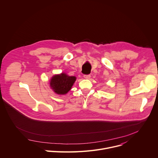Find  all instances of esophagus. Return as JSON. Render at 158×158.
<instances>
[{
  "label": "esophagus",
  "mask_w": 158,
  "mask_h": 158,
  "mask_svg": "<svg viewBox=\"0 0 158 158\" xmlns=\"http://www.w3.org/2000/svg\"><path fill=\"white\" fill-rule=\"evenodd\" d=\"M84 77L85 79H89L90 78H91V76H90V75H84Z\"/></svg>",
  "instance_id": "esophagus-1"
}]
</instances>
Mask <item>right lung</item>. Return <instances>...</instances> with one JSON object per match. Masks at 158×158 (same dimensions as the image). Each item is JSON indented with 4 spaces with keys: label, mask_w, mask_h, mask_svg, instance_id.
I'll list each match as a JSON object with an SVG mask.
<instances>
[{
    "label": "right lung",
    "mask_w": 158,
    "mask_h": 158,
    "mask_svg": "<svg viewBox=\"0 0 158 158\" xmlns=\"http://www.w3.org/2000/svg\"><path fill=\"white\" fill-rule=\"evenodd\" d=\"M76 77L68 76L65 73L54 75L50 79L49 84L52 91L57 94L65 95L71 89Z\"/></svg>",
    "instance_id": "1"
}]
</instances>
